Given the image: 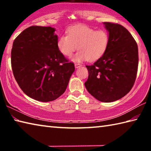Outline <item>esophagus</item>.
<instances>
[{
  "mask_svg": "<svg viewBox=\"0 0 151 151\" xmlns=\"http://www.w3.org/2000/svg\"><path fill=\"white\" fill-rule=\"evenodd\" d=\"M82 65H81V64H79V63H75V68H78V67H80V66H81Z\"/></svg>",
  "mask_w": 151,
  "mask_h": 151,
  "instance_id": "34e87169",
  "label": "esophagus"
}]
</instances>
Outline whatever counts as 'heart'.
I'll list each match as a JSON object with an SVG mask.
<instances>
[{
  "mask_svg": "<svg viewBox=\"0 0 151 151\" xmlns=\"http://www.w3.org/2000/svg\"><path fill=\"white\" fill-rule=\"evenodd\" d=\"M109 42L110 36L106 30H95L86 25L78 24L69 28L67 35L59 36L57 45L58 50L66 57H71L78 48L79 51L73 60L92 62L103 57Z\"/></svg>",
  "mask_w": 151,
  "mask_h": 151,
  "instance_id": "obj_1",
  "label": "heart"
}]
</instances>
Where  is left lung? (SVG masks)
Returning <instances> with one entry per match:
<instances>
[{
    "label": "left lung",
    "instance_id": "left-lung-1",
    "mask_svg": "<svg viewBox=\"0 0 151 151\" xmlns=\"http://www.w3.org/2000/svg\"><path fill=\"white\" fill-rule=\"evenodd\" d=\"M109 32V47L93 65H86L88 77L85 83L97 100L109 103L129 93L137 78L139 52L137 42L122 25L104 22Z\"/></svg>",
    "mask_w": 151,
    "mask_h": 151
}]
</instances>
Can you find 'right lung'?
Segmentation results:
<instances>
[{
  "label": "right lung",
  "instance_id": "obj_1",
  "mask_svg": "<svg viewBox=\"0 0 151 151\" xmlns=\"http://www.w3.org/2000/svg\"><path fill=\"white\" fill-rule=\"evenodd\" d=\"M55 29L32 26L14 39L11 66L22 91L35 100L54 101L65 93L75 65L58 50Z\"/></svg>",
  "mask_w": 151,
  "mask_h": 151
}]
</instances>
